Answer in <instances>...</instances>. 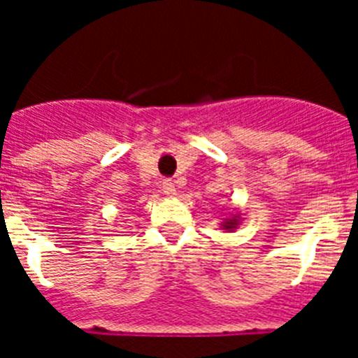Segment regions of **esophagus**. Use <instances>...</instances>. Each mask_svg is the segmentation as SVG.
Masks as SVG:
<instances>
[{"label":"esophagus","instance_id":"1","mask_svg":"<svg viewBox=\"0 0 358 358\" xmlns=\"http://www.w3.org/2000/svg\"><path fill=\"white\" fill-rule=\"evenodd\" d=\"M161 188H163V194L169 195V197H172V195H176V185H173L170 179H164L163 185H161Z\"/></svg>","mask_w":358,"mask_h":358}]
</instances>
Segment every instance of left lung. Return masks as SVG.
<instances>
[{
    "instance_id": "obj_1",
    "label": "left lung",
    "mask_w": 358,
    "mask_h": 358,
    "mask_svg": "<svg viewBox=\"0 0 358 358\" xmlns=\"http://www.w3.org/2000/svg\"><path fill=\"white\" fill-rule=\"evenodd\" d=\"M235 224H236V218H233V220H227L226 229H233V227H235Z\"/></svg>"
}]
</instances>
